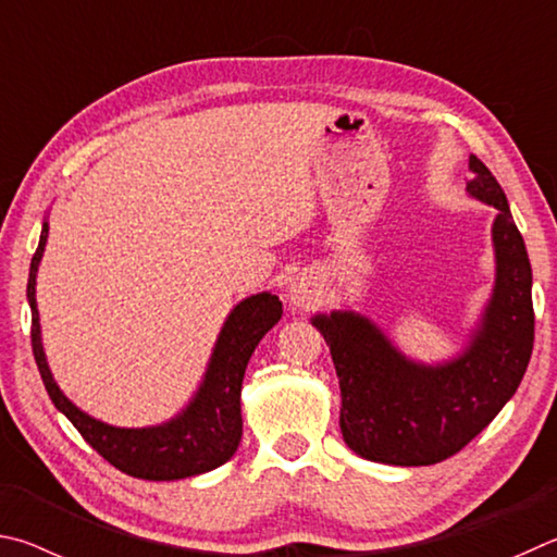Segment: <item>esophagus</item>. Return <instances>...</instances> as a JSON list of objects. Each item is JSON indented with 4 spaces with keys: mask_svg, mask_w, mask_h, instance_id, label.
<instances>
[{
    "mask_svg": "<svg viewBox=\"0 0 557 557\" xmlns=\"http://www.w3.org/2000/svg\"><path fill=\"white\" fill-rule=\"evenodd\" d=\"M315 300H318V290H315L313 281L298 278L296 284L290 286V304H294L296 308L308 310V308L315 306Z\"/></svg>",
    "mask_w": 557,
    "mask_h": 557,
    "instance_id": "34e87169",
    "label": "esophagus"
}]
</instances>
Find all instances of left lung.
Masks as SVG:
<instances>
[{
  "label": "left lung",
  "instance_id": "1",
  "mask_svg": "<svg viewBox=\"0 0 557 557\" xmlns=\"http://www.w3.org/2000/svg\"><path fill=\"white\" fill-rule=\"evenodd\" d=\"M470 171L467 193L496 208V281L462 355L421 364L355 310L313 318L339 379V431L364 460L398 467L447 460L494 421L529 367L535 325L529 251L492 171L476 156Z\"/></svg>",
  "mask_w": 557,
  "mask_h": 557
}]
</instances>
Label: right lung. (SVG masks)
<instances>
[{
  "label": "right lung",
  "instance_id": "1",
  "mask_svg": "<svg viewBox=\"0 0 557 557\" xmlns=\"http://www.w3.org/2000/svg\"><path fill=\"white\" fill-rule=\"evenodd\" d=\"M48 239V222H44L41 239L28 271L26 298L32 306V347L38 372L46 384L58 411L71 421L77 433L85 437L92 450L100 453L116 470L151 482L185 480L220 467L237 453L242 441V379L249 357L257 349L259 339L278 323L281 308L278 296L263 294L244 298L224 320L222 333L214 343L208 372L193 401L169 423L151 428H114L81 411L53 382L48 369L41 325L36 308V271L44 257Z\"/></svg>",
  "mask_w": 557,
  "mask_h": 557
}]
</instances>
